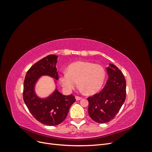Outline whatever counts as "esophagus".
I'll use <instances>...</instances> for the list:
<instances>
[{"instance_id":"1","label":"esophagus","mask_w":152,"mask_h":152,"mask_svg":"<svg viewBox=\"0 0 152 152\" xmlns=\"http://www.w3.org/2000/svg\"><path fill=\"white\" fill-rule=\"evenodd\" d=\"M75 99H76L77 100H80V99H82V97H80V96H75Z\"/></svg>"}]
</instances>
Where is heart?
<instances>
[{"label":"heart","mask_w":152,"mask_h":152,"mask_svg":"<svg viewBox=\"0 0 152 152\" xmlns=\"http://www.w3.org/2000/svg\"><path fill=\"white\" fill-rule=\"evenodd\" d=\"M105 77V70L102 65L87 61H77L68 66L66 73L59 76V80L68 91L74 89L78 82L82 91L91 95L102 88Z\"/></svg>","instance_id":"b5f03b06"}]
</instances>
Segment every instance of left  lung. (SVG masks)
Listing matches in <instances>:
<instances>
[{"mask_svg":"<svg viewBox=\"0 0 152 152\" xmlns=\"http://www.w3.org/2000/svg\"><path fill=\"white\" fill-rule=\"evenodd\" d=\"M107 71L108 80L103 89L87 98L89 116L99 124L113 119L126 98V82L122 72L113 64H110Z\"/></svg>","mask_w":152,"mask_h":152,"instance_id":"left-lung-1","label":"left lung"}]
</instances>
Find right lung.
<instances>
[{
  "label": "right lung",
  "instance_id": "obj_1",
  "mask_svg": "<svg viewBox=\"0 0 152 152\" xmlns=\"http://www.w3.org/2000/svg\"><path fill=\"white\" fill-rule=\"evenodd\" d=\"M58 56L50 54L35 63L25 75L23 97L25 104L32 115L40 123L54 126L61 124L67 116L71 105L75 102V96L63 95L56 89L45 99L37 97L34 86L42 75H49L58 80L56 63Z\"/></svg>",
  "mask_w": 152,
  "mask_h": 152
}]
</instances>
